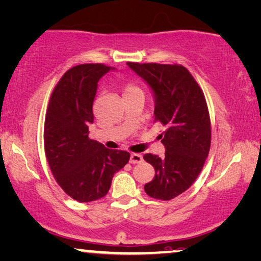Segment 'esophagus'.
<instances>
[{
	"mask_svg": "<svg viewBox=\"0 0 261 261\" xmlns=\"http://www.w3.org/2000/svg\"><path fill=\"white\" fill-rule=\"evenodd\" d=\"M142 161H143L142 155H140V154H130L129 163H132V164H136V163H141Z\"/></svg>",
	"mask_w": 261,
	"mask_h": 261,
	"instance_id": "34e87169",
	"label": "esophagus"
}]
</instances>
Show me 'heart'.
I'll use <instances>...</instances> for the list:
<instances>
[{"mask_svg": "<svg viewBox=\"0 0 261 261\" xmlns=\"http://www.w3.org/2000/svg\"><path fill=\"white\" fill-rule=\"evenodd\" d=\"M136 91H139V90L136 89V87H134V86H127L126 87V94L133 93V92H136Z\"/></svg>", "mask_w": 261, "mask_h": 261, "instance_id": "heart-1", "label": "heart"}]
</instances>
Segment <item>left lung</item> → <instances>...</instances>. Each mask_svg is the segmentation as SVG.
Here are the masks:
<instances>
[{
	"label": "left lung",
	"instance_id": "1",
	"mask_svg": "<svg viewBox=\"0 0 261 261\" xmlns=\"http://www.w3.org/2000/svg\"><path fill=\"white\" fill-rule=\"evenodd\" d=\"M149 86L155 102V121L166 130L160 135L163 158L144 154L155 169L144 191L156 199L169 200L189 189L207 158L211 142L210 117L204 94L186 67L166 64L127 63Z\"/></svg>",
	"mask_w": 261,
	"mask_h": 261
}]
</instances>
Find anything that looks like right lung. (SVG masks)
Wrapping results in <instances>:
<instances>
[{"label":"right lung","instance_id":"obj_1","mask_svg":"<svg viewBox=\"0 0 261 261\" xmlns=\"http://www.w3.org/2000/svg\"><path fill=\"white\" fill-rule=\"evenodd\" d=\"M114 70L103 64L72 67L55 87L47 107L44 125L47 162L62 189L78 202L106 196L114 174L129 160L128 151L107 149L89 138L98 82Z\"/></svg>","mask_w":261,"mask_h":261}]
</instances>
